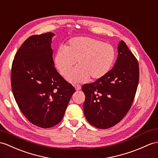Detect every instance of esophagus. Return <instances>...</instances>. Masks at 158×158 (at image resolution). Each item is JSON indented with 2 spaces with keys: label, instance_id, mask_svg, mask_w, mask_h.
Here are the masks:
<instances>
[{
  "label": "esophagus",
  "instance_id": "34e87169",
  "mask_svg": "<svg viewBox=\"0 0 158 158\" xmlns=\"http://www.w3.org/2000/svg\"><path fill=\"white\" fill-rule=\"evenodd\" d=\"M76 90H80V89H81V86L79 85V84H76V85L74 86Z\"/></svg>",
  "mask_w": 158,
  "mask_h": 158
}]
</instances>
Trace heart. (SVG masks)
Listing matches in <instances>:
<instances>
[{
  "mask_svg": "<svg viewBox=\"0 0 158 158\" xmlns=\"http://www.w3.org/2000/svg\"><path fill=\"white\" fill-rule=\"evenodd\" d=\"M115 50L112 45L88 37H74L65 48L56 52L53 61L61 75L67 76L75 63L77 68L68 76L73 83L85 82L91 78L98 80L105 76L113 67Z\"/></svg>",
  "mask_w": 158,
  "mask_h": 158,
  "instance_id": "b5f03b06",
  "label": "heart"
}]
</instances>
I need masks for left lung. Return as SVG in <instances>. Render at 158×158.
<instances>
[{
	"label": "left lung",
	"instance_id": "obj_1",
	"mask_svg": "<svg viewBox=\"0 0 158 158\" xmlns=\"http://www.w3.org/2000/svg\"><path fill=\"white\" fill-rule=\"evenodd\" d=\"M139 78L137 60L121 40L112 70L103 78L82 87L85 94L84 112L87 121L98 129L117 125L128 113Z\"/></svg>",
	"mask_w": 158,
	"mask_h": 158
}]
</instances>
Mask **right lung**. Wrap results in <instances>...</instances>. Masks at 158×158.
<instances>
[{"instance_id": "right-lung-1", "label": "right lung", "mask_w": 158, "mask_h": 158, "mask_svg": "<svg viewBox=\"0 0 158 158\" xmlns=\"http://www.w3.org/2000/svg\"><path fill=\"white\" fill-rule=\"evenodd\" d=\"M53 33L31 35L15 56L10 82L19 108L27 120L49 128L62 120L74 87L54 66L51 48Z\"/></svg>"}]
</instances>
